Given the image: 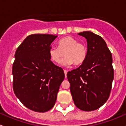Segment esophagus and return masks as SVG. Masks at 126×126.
Masks as SVG:
<instances>
[{
	"label": "esophagus",
	"mask_w": 126,
	"mask_h": 126,
	"mask_svg": "<svg viewBox=\"0 0 126 126\" xmlns=\"http://www.w3.org/2000/svg\"><path fill=\"white\" fill-rule=\"evenodd\" d=\"M63 72H64V74H65V78L66 76H67V71L66 70H63Z\"/></svg>",
	"instance_id": "1"
}]
</instances>
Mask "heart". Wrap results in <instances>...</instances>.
<instances>
[{"mask_svg": "<svg viewBox=\"0 0 126 126\" xmlns=\"http://www.w3.org/2000/svg\"><path fill=\"white\" fill-rule=\"evenodd\" d=\"M51 59L55 63H59L63 57H66L61 62L65 67L75 64L81 65L85 61L87 56V48L84 44L78 42L72 36H65L58 41V47L51 46L49 50Z\"/></svg>", "mask_w": 126, "mask_h": 126, "instance_id": "obj_1", "label": "heart"}]
</instances>
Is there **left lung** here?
I'll return each mask as SVG.
<instances>
[{
  "label": "left lung",
  "instance_id": "1",
  "mask_svg": "<svg viewBox=\"0 0 126 126\" xmlns=\"http://www.w3.org/2000/svg\"><path fill=\"white\" fill-rule=\"evenodd\" d=\"M87 39V56L78 68L67 74L75 106L93 111L108 99L113 80L112 56L104 40L91 32L79 33Z\"/></svg>",
  "mask_w": 126,
  "mask_h": 126
}]
</instances>
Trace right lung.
<instances>
[{
	"label": "right lung",
	"instance_id": "right-lung-1",
	"mask_svg": "<svg viewBox=\"0 0 126 126\" xmlns=\"http://www.w3.org/2000/svg\"><path fill=\"white\" fill-rule=\"evenodd\" d=\"M58 36H27L16 51L12 68L13 87L17 98L29 109L45 112L53 107L65 75L54 65L49 50Z\"/></svg>",
	"mask_w": 126,
	"mask_h": 126
}]
</instances>
